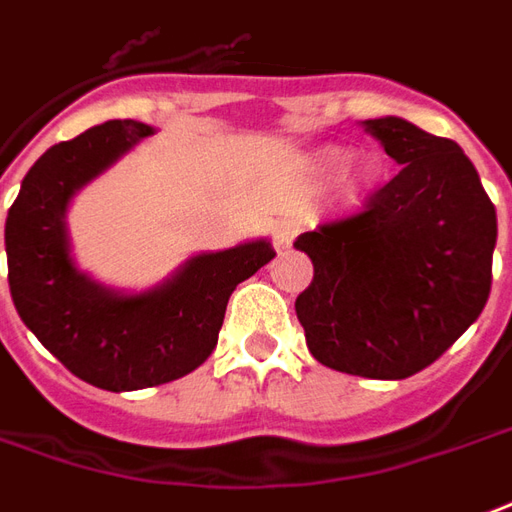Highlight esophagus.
I'll use <instances>...</instances> for the list:
<instances>
[{"instance_id": "obj_1", "label": "esophagus", "mask_w": 512, "mask_h": 512, "mask_svg": "<svg viewBox=\"0 0 512 512\" xmlns=\"http://www.w3.org/2000/svg\"><path fill=\"white\" fill-rule=\"evenodd\" d=\"M294 237H297V223H294V220L283 218L272 223V242H275L278 251H289Z\"/></svg>"}]
</instances>
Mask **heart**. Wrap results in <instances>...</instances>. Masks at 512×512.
Wrapping results in <instances>:
<instances>
[{
    "instance_id": "1",
    "label": "heart",
    "mask_w": 512,
    "mask_h": 512,
    "mask_svg": "<svg viewBox=\"0 0 512 512\" xmlns=\"http://www.w3.org/2000/svg\"><path fill=\"white\" fill-rule=\"evenodd\" d=\"M346 158H349V155H346L343 149H322V152L313 158V166H316L319 174H335V171L343 169ZM376 179H379L376 163H371V160L354 163L352 169L346 171V179H343V196H346V201H354V204H357L368 190H374Z\"/></svg>"
}]
</instances>
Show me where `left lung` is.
I'll return each mask as SVG.
<instances>
[{
    "label": "left lung",
    "mask_w": 512,
    "mask_h": 512,
    "mask_svg": "<svg viewBox=\"0 0 512 512\" xmlns=\"http://www.w3.org/2000/svg\"><path fill=\"white\" fill-rule=\"evenodd\" d=\"M401 166L368 207L297 237L313 281L294 302L311 354L365 379L423 371L477 322L491 292L496 210L450 138L365 119Z\"/></svg>",
    "instance_id": "obj_1"
}]
</instances>
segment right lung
<instances>
[{"label":"right lung","instance_id":"add662e5","mask_svg":"<svg viewBox=\"0 0 512 512\" xmlns=\"http://www.w3.org/2000/svg\"><path fill=\"white\" fill-rule=\"evenodd\" d=\"M152 133L136 119H111L51 147L24 177L5 223L21 322L70 374L111 393L196 371L218 343L237 283L275 259L267 237L196 253L144 292L106 286L78 267L67 234L76 193Z\"/></svg>","mask_w":512,"mask_h":512}]
</instances>
